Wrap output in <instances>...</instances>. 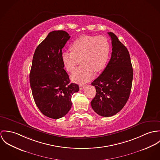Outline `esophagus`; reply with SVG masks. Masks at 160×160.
Returning <instances> with one entry per match:
<instances>
[{
  "mask_svg": "<svg viewBox=\"0 0 160 160\" xmlns=\"http://www.w3.org/2000/svg\"><path fill=\"white\" fill-rule=\"evenodd\" d=\"M85 86H86V85H85V84H81V85H79L80 89H83L85 87Z\"/></svg>",
  "mask_w": 160,
  "mask_h": 160,
  "instance_id": "esophagus-1",
  "label": "esophagus"
}]
</instances>
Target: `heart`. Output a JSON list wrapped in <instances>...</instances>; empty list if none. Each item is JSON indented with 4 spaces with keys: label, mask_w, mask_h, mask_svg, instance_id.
<instances>
[{
    "label": "heart",
    "mask_w": 160,
    "mask_h": 160,
    "mask_svg": "<svg viewBox=\"0 0 160 160\" xmlns=\"http://www.w3.org/2000/svg\"><path fill=\"white\" fill-rule=\"evenodd\" d=\"M72 52L61 54L63 64L68 71H73L82 62V66L72 74V81L83 83L92 78L94 72L102 71L109 58L110 47L104 36H82L75 40L71 46Z\"/></svg>",
    "instance_id": "1"
}]
</instances>
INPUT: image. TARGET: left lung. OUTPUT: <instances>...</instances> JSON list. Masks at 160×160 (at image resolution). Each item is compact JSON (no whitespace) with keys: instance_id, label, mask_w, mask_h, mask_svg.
Segmentation results:
<instances>
[{"instance_id":"left-lung-1","label":"left lung","mask_w":160,"mask_h":160,"mask_svg":"<svg viewBox=\"0 0 160 160\" xmlns=\"http://www.w3.org/2000/svg\"><path fill=\"white\" fill-rule=\"evenodd\" d=\"M111 58L102 73L92 83L96 94L91 102L94 111L108 117L120 112L127 102L132 87L133 70L128 49L113 32Z\"/></svg>"}]
</instances>
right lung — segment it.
<instances>
[{"label": "right lung", "instance_id": "obj_1", "mask_svg": "<svg viewBox=\"0 0 160 160\" xmlns=\"http://www.w3.org/2000/svg\"><path fill=\"white\" fill-rule=\"evenodd\" d=\"M70 37L64 31L50 32L37 47L32 59L29 80L35 103L44 115L53 119L68 113L72 96L79 91L77 84L70 83L61 58Z\"/></svg>", "mask_w": 160, "mask_h": 160}]
</instances>
